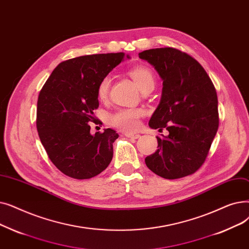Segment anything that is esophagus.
<instances>
[{
  "instance_id": "34e87169",
  "label": "esophagus",
  "mask_w": 249,
  "mask_h": 249,
  "mask_svg": "<svg viewBox=\"0 0 249 249\" xmlns=\"http://www.w3.org/2000/svg\"><path fill=\"white\" fill-rule=\"evenodd\" d=\"M124 136L131 139H139L141 137L139 134H133V133H124Z\"/></svg>"
}]
</instances>
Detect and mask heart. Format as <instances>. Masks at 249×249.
<instances>
[{"label":"heart","instance_id":"obj_1","mask_svg":"<svg viewBox=\"0 0 249 249\" xmlns=\"http://www.w3.org/2000/svg\"><path fill=\"white\" fill-rule=\"evenodd\" d=\"M128 75L131 77L137 87L143 91L146 88L153 87L155 84L153 73L151 70L146 67H136L128 71ZM110 78L106 76L101 79L97 86V95L99 99H105L108 95V91L110 87ZM144 111L140 108H122L120 110L112 113L108 122L111 125L123 129L126 132H133L140 126V118L143 116Z\"/></svg>","mask_w":249,"mask_h":249}]
</instances>
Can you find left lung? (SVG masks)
Listing matches in <instances>:
<instances>
[{
	"instance_id": "1",
	"label": "left lung",
	"mask_w": 249,
	"mask_h": 249,
	"mask_svg": "<svg viewBox=\"0 0 249 249\" xmlns=\"http://www.w3.org/2000/svg\"><path fill=\"white\" fill-rule=\"evenodd\" d=\"M163 81L161 99L149 126L168 136L157 137L158 150L146 157L147 167L166 179L195 173L205 162L218 126L216 89L194 57L172 47L139 53Z\"/></svg>"
}]
</instances>
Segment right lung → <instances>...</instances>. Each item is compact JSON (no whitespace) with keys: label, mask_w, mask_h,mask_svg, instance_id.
<instances>
[{"label":"right lung","mask_w":249,"mask_h":249,"mask_svg":"<svg viewBox=\"0 0 249 249\" xmlns=\"http://www.w3.org/2000/svg\"><path fill=\"white\" fill-rule=\"evenodd\" d=\"M124 57L129 55L117 53L65 61L53 71L39 93L36 127L40 142L55 167L70 177L91 178L111 162L117 133L105 128L92 135L89 123H95L99 82Z\"/></svg>","instance_id":"add662e5"}]
</instances>
